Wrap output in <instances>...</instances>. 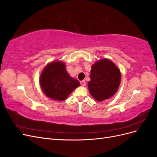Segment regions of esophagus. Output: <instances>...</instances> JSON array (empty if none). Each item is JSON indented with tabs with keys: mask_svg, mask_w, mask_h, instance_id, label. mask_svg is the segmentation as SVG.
<instances>
[{
	"mask_svg": "<svg viewBox=\"0 0 157 157\" xmlns=\"http://www.w3.org/2000/svg\"><path fill=\"white\" fill-rule=\"evenodd\" d=\"M80 84H81L82 86H84L85 85H86V81H85V80H81V81H80Z\"/></svg>",
	"mask_w": 157,
	"mask_h": 157,
	"instance_id": "obj_1",
	"label": "esophagus"
}]
</instances>
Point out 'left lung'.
<instances>
[{
  "label": "left lung",
  "mask_w": 157,
  "mask_h": 157,
  "mask_svg": "<svg viewBox=\"0 0 157 157\" xmlns=\"http://www.w3.org/2000/svg\"><path fill=\"white\" fill-rule=\"evenodd\" d=\"M88 90L98 101L109 99L116 94L121 80V71L109 59H101L92 65Z\"/></svg>",
  "instance_id": "left-lung-1"
}]
</instances>
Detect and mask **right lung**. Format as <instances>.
Returning a JSON list of instances; mask_svg holds the SVG:
<instances>
[{
	"label": "right lung",
	"instance_id": "1",
	"mask_svg": "<svg viewBox=\"0 0 157 157\" xmlns=\"http://www.w3.org/2000/svg\"><path fill=\"white\" fill-rule=\"evenodd\" d=\"M40 86L47 97L61 101L80 86V82L69 75L64 62L54 61L47 64L42 70Z\"/></svg>",
	"mask_w": 157,
	"mask_h": 157
}]
</instances>
